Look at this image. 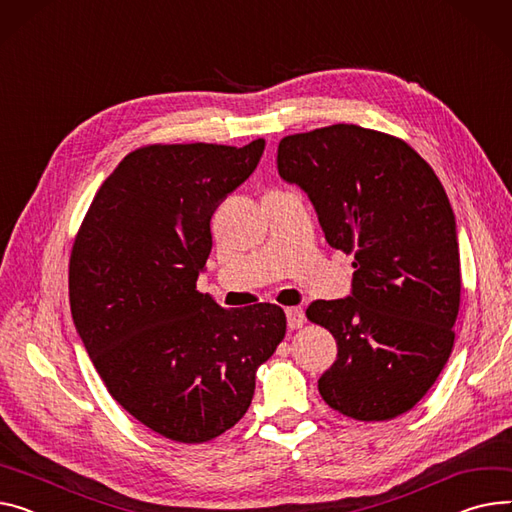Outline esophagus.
Segmentation results:
<instances>
[{"mask_svg":"<svg viewBox=\"0 0 512 512\" xmlns=\"http://www.w3.org/2000/svg\"><path fill=\"white\" fill-rule=\"evenodd\" d=\"M286 321H288V327L290 329H298V327H302V323H304V313H302V309H286Z\"/></svg>","mask_w":512,"mask_h":512,"instance_id":"obj_1","label":"esophagus"}]
</instances>
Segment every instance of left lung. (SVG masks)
Returning a JSON list of instances; mask_svg holds the SVG:
<instances>
[{"instance_id":"obj_1","label":"left lung","mask_w":512,"mask_h":512,"mask_svg":"<svg viewBox=\"0 0 512 512\" xmlns=\"http://www.w3.org/2000/svg\"><path fill=\"white\" fill-rule=\"evenodd\" d=\"M278 173L311 199L325 241L354 253L352 294L306 309L337 342L321 397L362 422L401 416L455 342L461 269L445 187L405 142L348 123L288 135Z\"/></svg>"}]
</instances>
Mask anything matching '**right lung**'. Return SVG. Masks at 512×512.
<instances>
[{
  "label": "right lung",
  "mask_w": 512,
  "mask_h": 512,
  "mask_svg": "<svg viewBox=\"0 0 512 512\" xmlns=\"http://www.w3.org/2000/svg\"><path fill=\"white\" fill-rule=\"evenodd\" d=\"M265 140L148 146L102 183L76 236L70 304L109 393L177 442H206L249 410L255 370L286 333L276 304L226 311L195 290L210 220L257 168Z\"/></svg>",
  "instance_id": "add662e5"
}]
</instances>
